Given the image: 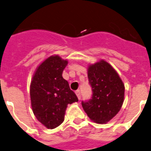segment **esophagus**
<instances>
[{
    "instance_id": "34e87169",
    "label": "esophagus",
    "mask_w": 151,
    "mask_h": 151,
    "mask_svg": "<svg viewBox=\"0 0 151 151\" xmlns=\"http://www.w3.org/2000/svg\"><path fill=\"white\" fill-rule=\"evenodd\" d=\"M75 93H76V95H77V96H78V99L80 100V99H81V91H80V90L76 91Z\"/></svg>"
}]
</instances>
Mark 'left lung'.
Segmentation results:
<instances>
[{
  "mask_svg": "<svg viewBox=\"0 0 151 151\" xmlns=\"http://www.w3.org/2000/svg\"><path fill=\"white\" fill-rule=\"evenodd\" d=\"M88 78L92 88V97L88 101H82V107L92 121L106 123L122 107L124 84L113 67L103 60L88 67Z\"/></svg>",
  "mask_w": 151,
  "mask_h": 151,
  "instance_id": "8db88e82",
  "label": "left lung"
}]
</instances>
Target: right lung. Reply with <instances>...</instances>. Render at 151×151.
<instances>
[{
	"label": "right lung",
	"mask_w": 151,
	"mask_h": 151,
	"mask_svg": "<svg viewBox=\"0 0 151 151\" xmlns=\"http://www.w3.org/2000/svg\"><path fill=\"white\" fill-rule=\"evenodd\" d=\"M68 61L51 56L35 70L31 85L30 98L33 113L48 129L59 127L64 120L67 105L78 101L68 82L62 77Z\"/></svg>",
	"instance_id": "1"
}]
</instances>
